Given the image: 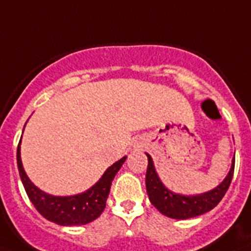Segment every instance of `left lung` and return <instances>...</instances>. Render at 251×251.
Listing matches in <instances>:
<instances>
[{
  "instance_id": "1",
  "label": "left lung",
  "mask_w": 251,
  "mask_h": 251,
  "mask_svg": "<svg viewBox=\"0 0 251 251\" xmlns=\"http://www.w3.org/2000/svg\"><path fill=\"white\" fill-rule=\"evenodd\" d=\"M149 167H147V173H146V189L147 194L153 206L156 207L159 212L168 216L171 219H177V220H183V219H190L203 215L211 211L214 207L219 204L223 197L226 195L232 177H233L234 171V157L232 159V164L228 175L218 186L201 194L195 195H185L175 193L169 190L164 183L159 178L155 165H153L152 157L149 153Z\"/></svg>"
}]
</instances>
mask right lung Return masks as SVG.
<instances>
[{
  "instance_id": "1",
  "label": "right lung",
  "mask_w": 251,
  "mask_h": 251,
  "mask_svg": "<svg viewBox=\"0 0 251 251\" xmlns=\"http://www.w3.org/2000/svg\"><path fill=\"white\" fill-rule=\"evenodd\" d=\"M25 130V129H23ZM22 141V138H21ZM126 156L110 165L104 175L100 177L98 182L92 185L88 190L75 195H52L45 193L28 178L25 173L21 159V142L17 150V163L19 169L22 183L28 195L29 201L32 202L40 215L47 220L58 224V226H84L98 219L105 208L106 198L109 195L110 185L114 176L117 175L120 168L125 163Z\"/></svg>"
}]
</instances>
